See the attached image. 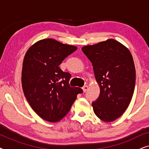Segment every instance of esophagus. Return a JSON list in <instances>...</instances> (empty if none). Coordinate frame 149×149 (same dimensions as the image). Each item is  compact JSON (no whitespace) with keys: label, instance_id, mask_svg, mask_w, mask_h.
Returning a JSON list of instances; mask_svg holds the SVG:
<instances>
[{"label":"esophagus","instance_id":"esophagus-1","mask_svg":"<svg viewBox=\"0 0 149 149\" xmlns=\"http://www.w3.org/2000/svg\"><path fill=\"white\" fill-rule=\"evenodd\" d=\"M82 89H83V92H85V91L87 90V89H88V86H87V85H85V86L83 87Z\"/></svg>","mask_w":149,"mask_h":149}]
</instances>
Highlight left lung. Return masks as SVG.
<instances>
[{"label":"left lung","mask_w":149,"mask_h":149,"mask_svg":"<svg viewBox=\"0 0 149 149\" xmlns=\"http://www.w3.org/2000/svg\"><path fill=\"white\" fill-rule=\"evenodd\" d=\"M82 51L92 63L95 80L100 92L93 102V112L99 119L111 122L123 115L133 96L136 69L130 50L113 38Z\"/></svg>","instance_id":"1"}]
</instances>
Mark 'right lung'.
Listing matches in <instances>:
<instances>
[{
    "instance_id": "add662e5",
    "label": "right lung",
    "mask_w": 149,
    "mask_h": 149,
    "mask_svg": "<svg viewBox=\"0 0 149 149\" xmlns=\"http://www.w3.org/2000/svg\"><path fill=\"white\" fill-rule=\"evenodd\" d=\"M77 47L53 38L40 40L28 49L22 71V89L34 112L42 119L58 122L70 111L80 87L69 85L70 74L59 67Z\"/></svg>"
}]
</instances>
